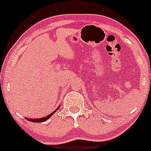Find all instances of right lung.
I'll use <instances>...</instances> for the list:
<instances>
[{
    "instance_id": "right-lung-1",
    "label": "right lung",
    "mask_w": 151,
    "mask_h": 151,
    "mask_svg": "<svg viewBox=\"0 0 151 151\" xmlns=\"http://www.w3.org/2000/svg\"><path fill=\"white\" fill-rule=\"evenodd\" d=\"M59 108H60V106H59L58 108H57V109L54 110V112H52V113H50V114L48 115V116H45V117L41 118V119H29V118H25V119H27V120L29 121V122H34V123H41V122H46V120H48V119H49V118H51V116H52V115L54 114V113H55V112L57 111V110H58Z\"/></svg>"
}]
</instances>
